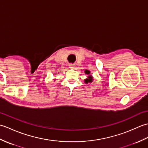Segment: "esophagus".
<instances>
[{"label":"esophagus","instance_id":"obj_1","mask_svg":"<svg viewBox=\"0 0 148 148\" xmlns=\"http://www.w3.org/2000/svg\"><path fill=\"white\" fill-rule=\"evenodd\" d=\"M69 67L71 69H74L75 68V65L74 64H70L69 65Z\"/></svg>","mask_w":148,"mask_h":148}]
</instances>
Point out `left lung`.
Instances as JSON below:
<instances>
[{
    "label": "left lung",
    "instance_id": "8db88e82",
    "mask_svg": "<svg viewBox=\"0 0 148 148\" xmlns=\"http://www.w3.org/2000/svg\"><path fill=\"white\" fill-rule=\"evenodd\" d=\"M85 74H90V72L89 71H85ZM93 81V77L91 76V75H89L88 76V78H86V79H84V82L86 83V84H88V83H91Z\"/></svg>",
    "mask_w": 148,
    "mask_h": 148
}]
</instances>
